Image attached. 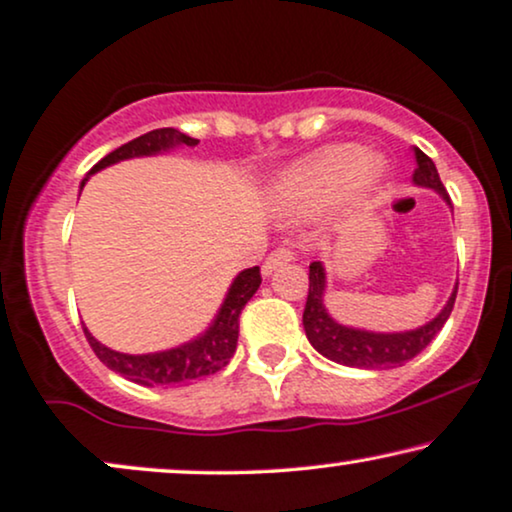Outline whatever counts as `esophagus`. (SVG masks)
Segmentation results:
<instances>
[{
	"label": "esophagus",
	"mask_w": 512,
	"mask_h": 512,
	"mask_svg": "<svg viewBox=\"0 0 512 512\" xmlns=\"http://www.w3.org/2000/svg\"><path fill=\"white\" fill-rule=\"evenodd\" d=\"M288 262H293V252H291V248H276L272 255L267 257V260H264V264H262V274L264 276H269L274 272L276 267H281V264H288Z\"/></svg>",
	"instance_id": "34e87169"
}]
</instances>
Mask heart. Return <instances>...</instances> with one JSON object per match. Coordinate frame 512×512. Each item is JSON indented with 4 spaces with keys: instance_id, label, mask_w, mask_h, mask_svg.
Instances as JSON below:
<instances>
[{
    "instance_id": "obj_1",
    "label": "heart",
    "mask_w": 512,
    "mask_h": 512,
    "mask_svg": "<svg viewBox=\"0 0 512 512\" xmlns=\"http://www.w3.org/2000/svg\"><path fill=\"white\" fill-rule=\"evenodd\" d=\"M386 162L357 145H329L288 166L276 176L272 197L288 217L317 212L336 195V205L353 209L379 186Z\"/></svg>"
}]
</instances>
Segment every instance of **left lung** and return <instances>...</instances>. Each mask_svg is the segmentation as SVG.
I'll return each mask as SVG.
<instances>
[{
	"label": "left lung",
	"instance_id": "left-lung-1",
	"mask_svg": "<svg viewBox=\"0 0 512 512\" xmlns=\"http://www.w3.org/2000/svg\"><path fill=\"white\" fill-rule=\"evenodd\" d=\"M415 162L417 169L412 174V183L420 188H432L439 193L446 205H451L446 188H443L436 164L429 159L420 147H415ZM326 293V269L322 262L310 264V291H307V303L303 312V326L307 341L312 348L331 362L346 367H360V369H391L403 367L405 362L420 355L424 348L432 343V338L439 334L451 317L455 295H458V283H455L451 298L446 300L443 310L436 315L432 322L417 326L410 331H367L357 329V326L338 324L334 317L329 315L324 305Z\"/></svg>",
	"mask_w": 512,
	"mask_h": 512
}]
</instances>
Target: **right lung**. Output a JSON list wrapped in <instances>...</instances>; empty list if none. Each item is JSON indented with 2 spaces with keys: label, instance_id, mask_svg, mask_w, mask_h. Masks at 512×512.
<instances>
[{
  "label": "right lung",
  "instance_id": "add662e5",
  "mask_svg": "<svg viewBox=\"0 0 512 512\" xmlns=\"http://www.w3.org/2000/svg\"><path fill=\"white\" fill-rule=\"evenodd\" d=\"M195 147L197 140L190 135L176 131V128H157L140 138L131 140V143L116 147L114 152H109L107 157H102L100 162L90 169V174L107 169V166L119 164L123 159H135V157H155L162 152L174 150V147ZM90 174L80 181V190L88 183ZM262 276L260 267L243 269L236 279L231 281L229 291H226L224 303H221L219 312L214 315L212 324L202 331L200 336L190 338V341L181 343V346L169 348V350H157V353H145V355H128L119 353V350L107 348L104 343L97 341L90 334L88 326L83 324L85 338H88L90 348L95 350V355L107 365L112 372L121 374L123 379L133 381L140 386H169V384H188V381L209 377V374H217L219 369L229 365V360L236 353L238 343V317L243 312V307L248 305V300L257 293L260 288Z\"/></svg>",
  "mask_w": 512,
  "mask_h": 512
}]
</instances>
